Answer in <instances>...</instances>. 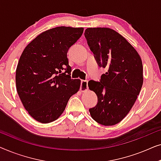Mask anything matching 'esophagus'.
<instances>
[{"instance_id":"obj_1","label":"esophagus","mask_w":161,"mask_h":161,"mask_svg":"<svg viewBox=\"0 0 161 161\" xmlns=\"http://www.w3.org/2000/svg\"><path fill=\"white\" fill-rule=\"evenodd\" d=\"M80 91L82 92H86L89 89V86H88V80H81V85H80Z\"/></svg>"}]
</instances>
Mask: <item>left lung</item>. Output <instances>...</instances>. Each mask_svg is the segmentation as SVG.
Returning a JSON list of instances; mask_svg holds the SVG:
<instances>
[{
  "label": "left lung",
  "mask_w": 161,
  "mask_h": 161,
  "mask_svg": "<svg viewBox=\"0 0 161 161\" xmlns=\"http://www.w3.org/2000/svg\"><path fill=\"white\" fill-rule=\"evenodd\" d=\"M85 37L98 65L107 69L100 82L88 83L98 99L90 114L100 125H116L127 115L142 89V58L125 37L111 28H88Z\"/></svg>",
  "instance_id": "1"
}]
</instances>
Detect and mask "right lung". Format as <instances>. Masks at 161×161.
I'll return each mask as SVG.
<instances>
[{
	"label": "right lung",
	"instance_id": "1",
	"mask_svg": "<svg viewBox=\"0 0 161 161\" xmlns=\"http://www.w3.org/2000/svg\"><path fill=\"white\" fill-rule=\"evenodd\" d=\"M83 32V28H51L24 49L16 69V88L24 108L35 120L43 124L56 120L80 89V79L70 77L67 51Z\"/></svg>",
	"mask_w": 161,
	"mask_h": 161
}]
</instances>
